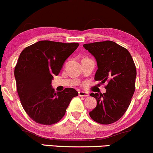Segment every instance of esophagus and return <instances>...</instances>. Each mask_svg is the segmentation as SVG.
Instances as JSON below:
<instances>
[{
    "mask_svg": "<svg viewBox=\"0 0 153 153\" xmlns=\"http://www.w3.org/2000/svg\"><path fill=\"white\" fill-rule=\"evenodd\" d=\"M78 95L80 97H88L89 95V94L88 92H86V91H79L78 92Z\"/></svg>",
    "mask_w": 153,
    "mask_h": 153,
    "instance_id": "esophagus-1",
    "label": "esophagus"
}]
</instances>
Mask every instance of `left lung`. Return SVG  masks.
<instances>
[{
    "label": "left lung",
    "instance_id": "left-lung-1",
    "mask_svg": "<svg viewBox=\"0 0 153 153\" xmlns=\"http://www.w3.org/2000/svg\"><path fill=\"white\" fill-rule=\"evenodd\" d=\"M83 48L97 61L94 80L108 83L105 93L90 94L97 100L90 117L103 125L115 123L129 107L135 91L136 69L132 56L128 50L112 41L84 44Z\"/></svg>",
    "mask_w": 153,
    "mask_h": 153
}]
</instances>
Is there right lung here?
Returning <instances> with one entry per match:
<instances>
[{"instance_id":"add662e5","label":"right lung","mask_w":153,"mask_h":153,"mask_svg":"<svg viewBox=\"0 0 153 153\" xmlns=\"http://www.w3.org/2000/svg\"><path fill=\"white\" fill-rule=\"evenodd\" d=\"M78 43L43 40L25 48L19 56L14 78L20 102L33 121L51 125L57 123L78 91L72 88L56 92L51 81L58 75Z\"/></svg>"}]
</instances>
